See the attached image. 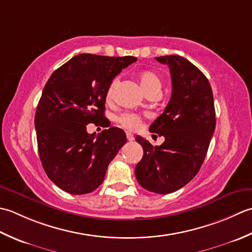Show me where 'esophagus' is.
Segmentation results:
<instances>
[{
  "mask_svg": "<svg viewBox=\"0 0 252 252\" xmlns=\"http://www.w3.org/2000/svg\"><path fill=\"white\" fill-rule=\"evenodd\" d=\"M126 137H127V140L128 141H133V140H135V137H133V135H132V133L131 132H126Z\"/></svg>",
  "mask_w": 252,
  "mask_h": 252,
  "instance_id": "esophagus-1",
  "label": "esophagus"
}]
</instances>
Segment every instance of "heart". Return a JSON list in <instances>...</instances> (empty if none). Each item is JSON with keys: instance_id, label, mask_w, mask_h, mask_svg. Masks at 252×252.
Wrapping results in <instances>:
<instances>
[{"instance_id": "heart-1", "label": "heart", "mask_w": 252, "mask_h": 252, "mask_svg": "<svg viewBox=\"0 0 252 252\" xmlns=\"http://www.w3.org/2000/svg\"><path fill=\"white\" fill-rule=\"evenodd\" d=\"M138 79H139L141 88L147 94L153 91L161 92L162 80L160 77L155 73V71L142 70L138 74ZM114 88H115V83H112L106 92L107 101L112 100L113 94H114ZM119 122L123 127L127 128V129H136V128L140 124V117L136 114H133V113H124V114H122L119 117Z\"/></svg>"}]
</instances>
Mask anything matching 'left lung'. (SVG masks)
I'll use <instances>...</instances> for the list:
<instances>
[{
  "instance_id": "left-lung-1",
  "label": "left lung",
  "mask_w": 252,
  "mask_h": 252,
  "mask_svg": "<svg viewBox=\"0 0 252 252\" xmlns=\"http://www.w3.org/2000/svg\"><path fill=\"white\" fill-rule=\"evenodd\" d=\"M156 60L169 67L172 95L149 130L165 140L153 147L140 136L136 137L143 157L135 174L147 190L166 194L178 190L197 175L215 129V110L211 86L198 67L179 55Z\"/></svg>"
}]
</instances>
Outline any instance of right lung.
<instances>
[{"mask_svg": "<svg viewBox=\"0 0 252 252\" xmlns=\"http://www.w3.org/2000/svg\"><path fill=\"white\" fill-rule=\"evenodd\" d=\"M137 59L95 54L74 56L51 75L34 116L39 157L48 177L71 194L94 191L126 143L124 130L105 125V97L112 80ZM90 122L107 126L97 136Z\"/></svg>", "mask_w": 252, "mask_h": 252, "instance_id": "1", "label": "right lung"}]
</instances>
